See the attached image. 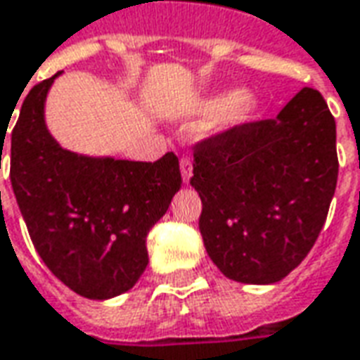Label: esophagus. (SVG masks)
Segmentation results:
<instances>
[{
	"label": "esophagus",
	"mask_w": 360,
	"mask_h": 360,
	"mask_svg": "<svg viewBox=\"0 0 360 360\" xmlns=\"http://www.w3.org/2000/svg\"><path fill=\"white\" fill-rule=\"evenodd\" d=\"M179 163H181V175H183V181L188 183L191 175H193V160H191L188 155H183Z\"/></svg>",
	"instance_id": "1"
}]
</instances>
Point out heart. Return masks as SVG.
<instances>
[{
    "mask_svg": "<svg viewBox=\"0 0 360 360\" xmlns=\"http://www.w3.org/2000/svg\"><path fill=\"white\" fill-rule=\"evenodd\" d=\"M206 112H224L226 124H243L255 117L257 112V99L251 93H243L240 89H226L216 93L205 103Z\"/></svg>",
    "mask_w": 360,
    "mask_h": 360,
    "instance_id": "1",
    "label": "heart"
}]
</instances>
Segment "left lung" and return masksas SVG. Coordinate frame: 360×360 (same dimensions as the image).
Returning a JSON list of instances; mask_svg holds the SVG:
<instances>
[{
	"instance_id": "1",
	"label": "left lung",
	"mask_w": 360,
	"mask_h": 360,
	"mask_svg": "<svg viewBox=\"0 0 360 360\" xmlns=\"http://www.w3.org/2000/svg\"><path fill=\"white\" fill-rule=\"evenodd\" d=\"M335 119L304 87L275 119L195 144L191 185L206 253L224 275L273 285L310 253L338 185Z\"/></svg>"
}]
</instances>
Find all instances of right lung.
I'll list each match as a JSON object with an SVG mask.
<instances>
[{
	"label": "right lung",
	"instance_id": "obj_1",
	"mask_svg": "<svg viewBox=\"0 0 360 360\" xmlns=\"http://www.w3.org/2000/svg\"><path fill=\"white\" fill-rule=\"evenodd\" d=\"M60 74L22 101L11 132V187L52 275L79 296L107 300L130 290L148 267L146 238L181 188L179 160L173 152L152 163L64 150L44 122Z\"/></svg>",
	"mask_w": 360,
	"mask_h": 360
}]
</instances>
